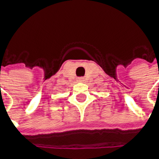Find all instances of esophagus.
Masks as SVG:
<instances>
[{"label":"esophagus","mask_w":159,"mask_h":159,"mask_svg":"<svg viewBox=\"0 0 159 159\" xmlns=\"http://www.w3.org/2000/svg\"><path fill=\"white\" fill-rule=\"evenodd\" d=\"M77 81H78V82H84V78H83V77H78V78H77Z\"/></svg>","instance_id":"34e87169"}]
</instances>
